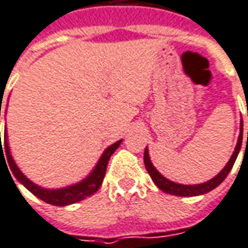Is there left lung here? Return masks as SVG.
Wrapping results in <instances>:
<instances>
[{"label": "left lung", "mask_w": 248, "mask_h": 248, "mask_svg": "<svg viewBox=\"0 0 248 248\" xmlns=\"http://www.w3.org/2000/svg\"><path fill=\"white\" fill-rule=\"evenodd\" d=\"M241 142H243V121H241V125H240V135L239 141H237V145L234 148V152L232 155V158L229 159V162L226 164V167L221 169L220 172L212 178L210 181L204 182V184H199V185H181V184H175L172 181L167 179L165 176H162L155 167L152 165L150 159V154H148V148H145L144 151V164H145V168L148 170L150 176L152 178L154 184L158 186L162 192L169 193V195H176V196H199V195H204L210 190H213L216 186H219L226 179V176L229 175V172L232 170L236 159H237V155H239L240 148H241ZM247 144H248V131H247Z\"/></svg>", "instance_id": "left-lung-1"}]
</instances>
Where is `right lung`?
<instances>
[{
    "label": "right lung",
    "mask_w": 248,
    "mask_h": 248,
    "mask_svg": "<svg viewBox=\"0 0 248 248\" xmlns=\"http://www.w3.org/2000/svg\"><path fill=\"white\" fill-rule=\"evenodd\" d=\"M0 117H1V104H0ZM7 130L4 133V145H1V137H0V159L1 156H7V168L12 170L14 176L18 179V182H21L22 185L27 187L29 192H32L36 198H39L41 201H44L46 203L55 204V206H67V204L76 203L80 202L89 196H92L93 193H96L100 186L103 184V179H104V175H106V169H107V164H108V159L110 156L114 154V151L120 147L121 141H117L113 145H110L108 148H106V151L103 152V155L100 156L98 162L96 164L94 169L89 173L87 178H84L81 182H78L75 185L66 186V187H61V189H45L42 186H38L36 184H33L32 181H29L27 176L19 170V168L16 167L11 152H9L8 147V138H7ZM5 161V158H4Z\"/></svg>",
    "instance_id": "add662e5"
}]
</instances>
